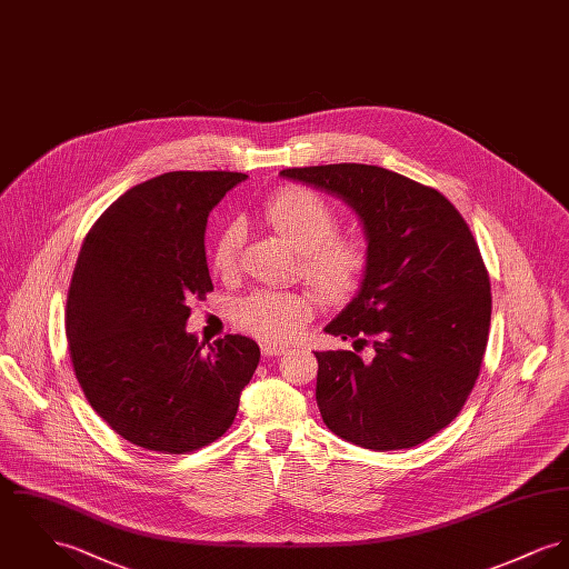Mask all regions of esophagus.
I'll list each match as a JSON object with an SVG mask.
<instances>
[{
    "label": "esophagus",
    "instance_id": "1",
    "mask_svg": "<svg viewBox=\"0 0 569 569\" xmlns=\"http://www.w3.org/2000/svg\"><path fill=\"white\" fill-rule=\"evenodd\" d=\"M287 349L284 347H280V345H263L261 347V353L266 356V358H276V356H282Z\"/></svg>",
    "mask_w": 569,
    "mask_h": 569
}]
</instances>
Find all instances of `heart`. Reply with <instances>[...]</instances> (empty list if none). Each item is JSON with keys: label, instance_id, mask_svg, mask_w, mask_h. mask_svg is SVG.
I'll return each instance as SVG.
<instances>
[{"label": "heart", "instance_id": "heart-1", "mask_svg": "<svg viewBox=\"0 0 569 569\" xmlns=\"http://www.w3.org/2000/svg\"><path fill=\"white\" fill-rule=\"evenodd\" d=\"M263 218L300 257V271L326 300L351 296L367 267V248L353 237H337L339 216L315 191L289 188L267 198ZM241 228L220 230L211 259L220 273L232 271ZM310 317V303L291 291H254L234 303V323L267 342L296 339Z\"/></svg>", "mask_w": 569, "mask_h": 569}]
</instances>
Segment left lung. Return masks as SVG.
Masks as SVG:
<instances>
[{"instance_id": "8db88e82", "label": "left lung", "mask_w": 569, "mask_h": 569, "mask_svg": "<svg viewBox=\"0 0 569 569\" xmlns=\"http://www.w3.org/2000/svg\"><path fill=\"white\" fill-rule=\"evenodd\" d=\"M280 177L342 200L367 241L360 287L323 328L356 351H315L323 422L365 449L417 447L457 417L488 345L490 278L470 228L440 191L378 166Z\"/></svg>"}]
</instances>
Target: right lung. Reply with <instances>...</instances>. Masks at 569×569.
Masks as SVG:
<instances>
[{"label": "right lung", "instance_id": "obj_1", "mask_svg": "<svg viewBox=\"0 0 569 569\" xmlns=\"http://www.w3.org/2000/svg\"><path fill=\"white\" fill-rule=\"evenodd\" d=\"M241 172H166L124 191L86 234L67 300L77 381L118 436L159 453L196 451L232 425L259 345L198 341L190 302L213 289L207 218Z\"/></svg>", "mask_w": 569, "mask_h": 569}]
</instances>
